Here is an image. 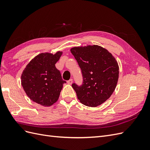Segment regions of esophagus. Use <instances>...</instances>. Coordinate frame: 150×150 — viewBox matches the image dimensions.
I'll use <instances>...</instances> for the list:
<instances>
[{"instance_id": "34e87169", "label": "esophagus", "mask_w": 150, "mask_h": 150, "mask_svg": "<svg viewBox=\"0 0 150 150\" xmlns=\"http://www.w3.org/2000/svg\"><path fill=\"white\" fill-rule=\"evenodd\" d=\"M72 82H73V81H72V79H70L69 81H67V84H72Z\"/></svg>"}]
</instances>
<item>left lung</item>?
Returning a JSON list of instances; mask_svg holds the SVG:
<instances>
[{"mask_svg":"<svg viewBox=\"0 0 150 150\" xmlns=\"http://www.w3.org/2000/svg\"><path fill=\"white\" fill-rule=\"evenodd\" d=\"M71 52L82 72L83 83L72 87L84 105L97 107L110 98L119 78V66L107 49L98 45L74 47Z\"/></svg>","mask_w":150,"mask_h":150,"instance_id":"8db88e82","label":"left lung"}]
</instances>
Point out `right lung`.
<instances>
[{"label": "right lung", "instance_id": "1", "mask_svg": "<svg viewBox=\"0 0 150 150\" xmlns=\"http://www.w3.org/2000/svg\"><path fill=\"white\" fill-rule=\"evenodd\" d=\"M62 52L40 53L33 59L22 72L21 84L32 101L43 106L55 103L66 83L56 67Z\"/></svg>", "mask_w": 150, "mask_h": 150}]
</instances>
